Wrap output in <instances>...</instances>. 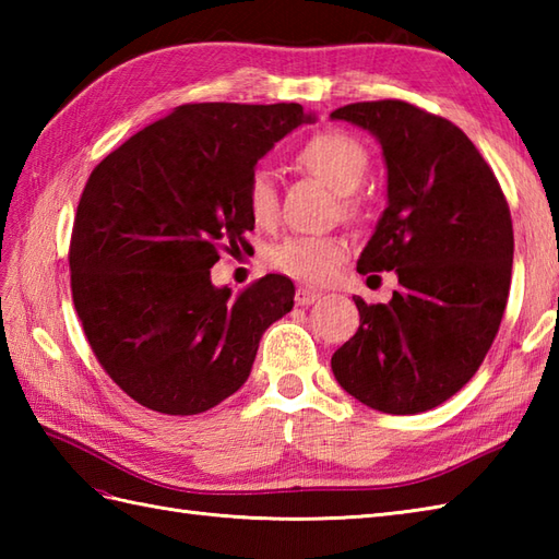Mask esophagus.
I'll list each match as a JSON object with an SVG mask.
<instances>
[{"instance_id": "1", "label": "esophagus", "mask_w": 559, "mask_h": 559, "mask_svg": "<svg viewBox=\"0 0 559 559\" xmlns=\"http://www.w3.org/2000/svg\"><path fill=\"white\" fill-rule=\"evenodd\" d=\"M319 298H322V293L314 290V288L300 286L298 290H295V302H298V305H312V302H317Z\"/></svg>"}]
</instances>
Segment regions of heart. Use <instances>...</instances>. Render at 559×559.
<instances>
[{
    "mask_svg": "<svg viewBox=\"0 0 559 559\" xmlns=\"http://www.w3.org/2000/svg\"><path fill=\"white\" fill-rule=\"evenodd\" d=\"M295 165L319 182L343 194L346 209H355L350 194L365 180L370 168V156L358 139L338 129L317 132L295 153ZM245 204L257 225H269L276 218L278 197L269 173H252L245 189ZM348 247L341 237H288V240L271 247L269 264L305 283H326L346 259Z\"/></svg>",
    "mask_w": 559,
    "mask_h": 559,
    "instance_id": "1",
    "label": "heart"
}]
</instances>
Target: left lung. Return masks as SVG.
<instances>
[{
    "label": "left lung",
    "instance_id": "1",
    "mask_svg": "<svg viewBox=\"0 0 559 559\" xmlns=\"http://www.w3.org/2000/svg\"><path fill=\"white\" fill-rule=\"evenodd\" d=\"M331 120L367 129L382 146L389 204L358 271L399 276L386 305L353 298L360 329L331 370L374 411H430L468 384L500 329L514 261L507 199L480 151L444 117L370 100L343 105Z\"/></svg>",
    "mask_w": 559,
    "mask_h": 559
}]
</instances>
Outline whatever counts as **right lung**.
<instances>
[{
	"mask_svg": "<svg viewBox=\"0 0 559 559\" xmlns=\"http://www.w3.org/2000/svg\"><path fill=\"white\" fill-rule=\"evenodd\" d=\"M312 120L298 103H189L91 173L71 230V298L103 370L141 406H218L293 310L290 278L269 273L230 298L211 266L254 230L245 189L257 160Z\"/></svg>",
	"mask_w": 559,
	"mask_h": 559,
	"instance_id": "obj_1",
	"label": "right lung"
}]
</instances>
